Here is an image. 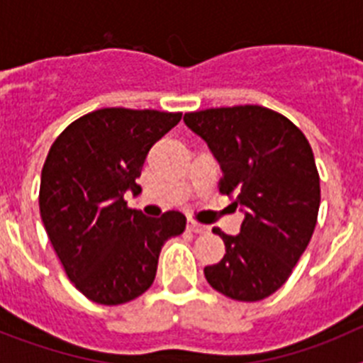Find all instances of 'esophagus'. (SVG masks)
Instances as JSON below:
<instances>
[{
    "mask_svg": "<svg viewBox=\"0 0 363 363\" xmlns=\"http://www.w3.org/2000/svg\"><path fill=\"white\" fill-rule=\"evenodd\" d=\"M187 229L192 230V233L201 234V233H207V230H209V227L201 225V223H198V221H194V220H189L187 221Z\"/></svg>",
    "mask_w": 363,
    "mask_h": 363,
    "instance_id": "1",
    "label": "esophagus"
}]
</instances>
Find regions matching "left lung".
Wrapping results in <instances>:
<instances>
[{
	"instance_id": "1",
	"label": "left lung",
	"mask_w": 363,
	"mask_h": 363,
	"mask_svg": "<svg viewBox=\"0 0 363 363\" xmlns=\"http://www.w3.org/2000/svg\"><path fill=\"white\" fill-rule=\"evenodd\" d=\"M185 125L221 167L220 192L243 207L240 234L214 227L225 255L203 269L213 289L258 301L277 293L307 249L320 209V176L307 138L291 120L259 105L187 112Z\"/></svg>"
}]
</instances>
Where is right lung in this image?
<instances>
[{
    "label": "right lung",
    "mask_w": 363,
    "mask_h": 363,
    "mask_svg": "<svg viewBox=\"0 0 363 363\" xmlns=\"http://www.w3.org/2000/svg\"><path fill=\"white\" fill-rule=\"evenodd\" d=\"M179 120L182 112L99 108L72 121L47 154L41 220L69 280L96 303L142 296L163 243L185 230L178 211L147 218L123 200L142 191L136 179L150 147Z\"/></svg>",
    "instance_id": "obj_1"
}]
</instances>
